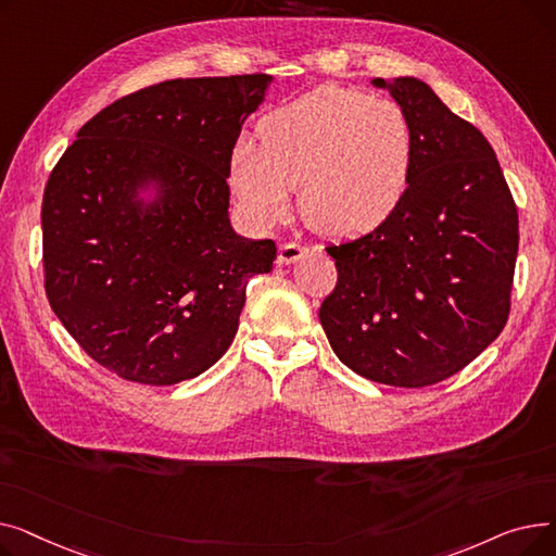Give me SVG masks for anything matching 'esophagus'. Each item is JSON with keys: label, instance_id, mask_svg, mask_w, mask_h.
Masks as SVG:
<instances>
[{"label": "esophagus", "instance_id": "esophagus-1", "mask_svg": "<svg viewBox=\"0 0 556 556\" xmlns=\"http://www.w3.org/2000/svg\"><path fill=\"white\" fill-rule=\"evenodd\" d=\"M304 254H306V250L300 248L298 243H281V245H279V256H277V261L281 263V266H290V263L300 261Z\"/></svg>", "mask_w": 556, "mask_h": 556}]
</instances>
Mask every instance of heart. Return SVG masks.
Wrapping results in <instances>:
<instances>
[{"label":"heart","mask_w":556,"mask_h":556,"mask_svg":"<svg viewBox=\"0 0 556 556\" xmlns=\"http://www.w3.org/2000/svg\"><path fill=\"white\" fill-rule=\"evenodd\" d=\"M258 137H239L229 155V187L258 227L288 214L300 185L308 227L361 237L381 227L410 187L415 130L390 99L323 85L270 112Z\"/></svg>","instance_id":"obj_1"}]
</instances>
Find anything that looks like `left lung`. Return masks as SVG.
Listing matches in <instances>:
<instances>
[{
	"label": "left lung",
	"mask_w": 556,
	"mask_h": 556,
	"mask_svg": "<svg viewBox=\"0 0 556 556\" xmlns=\"http://www.w3.org/2000/svg\"><path fill=\"white\" fill-rule=\"evenodd\" d=\"M415 130L401 207L329 245L338 283L319 306L336 356L374 383L428 388L501 336L511 308L518 210L484 135L413 76L374 78Z\"/></svg>",
	"instance_id": "1"
}]
</instances>
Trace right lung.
Instances as JSON below:
<instances>
[{
  "label": "right lung",
  "mask_w": 556,
  "mask_h": 556,
  "mask_svg": "<svg viewBox=\"0 0 556 556\" xmlns=\"http://www.w3.org/2000/svg\"><path fill=\"white\" fill-rule=\"evenodd\" d=\"M268 74L175 78L103 108L42 198L45 290L83 352L143 386L210 369L231 344L248 279L275 241L229 225V155ZM149 186L156 198L143 203Z\"/></svg>",
  "instance_id": "right-lung-1"
}]
</instances>
